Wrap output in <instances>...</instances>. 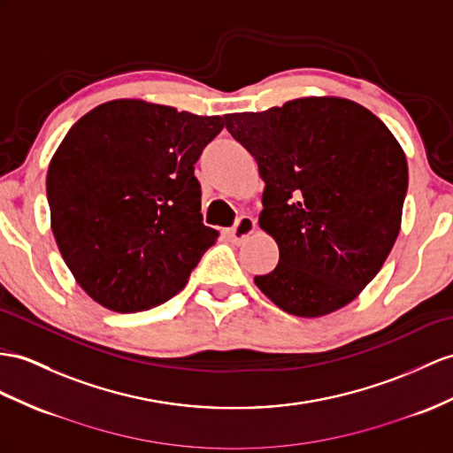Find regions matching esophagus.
I'll use <instances>...</instances> for the list:
<instances>
[{
    "label": "esophagus",
    "mask_w": 453,
    "mask_h": 453,
    "mask_svg": "<svg viewBox=\"0 0 453 453\" xmlns=\"http://www.w3.org/2000/svg\"><path fill=\"white\" fill-rule=\"evenodd\" d=\"M253 230H256V220H253L250 215H242L236 220V225L228 230V236L238 244V242H244Z\"/></svg>",
    "instance_id": "esophagus-1"
}]
</instances>
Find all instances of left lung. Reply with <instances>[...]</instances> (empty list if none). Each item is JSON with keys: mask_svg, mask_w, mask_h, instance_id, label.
I'll return each mask as SVG.
<instances>
[{"mask_svg": "<svg viewBox=\"0 0 453 453\" xmlns=\"http://www.w3.org/2000/svg\"><path fill=\"white\" fill-rule=\"evenodd\" d=\"M265 182L259 226L279 265L256 277L280 310L321 317L377 277L400 233L407 161L369 109L342 97H302L261 113L225 115Z\"/></svg>", "mask_w": 453, "mask_h": 453, "instance_id": "obj_1", "label": "left lung"}]
</instances>
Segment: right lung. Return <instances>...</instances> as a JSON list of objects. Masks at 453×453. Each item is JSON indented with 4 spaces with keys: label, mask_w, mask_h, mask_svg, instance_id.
<instances>
[{
    "label": "right lung",
    "mask_w": 453,
    "mask_h": 453,
    "mask_svg": "<svg viewBox=\"0 0 453 453\" xmlns=\"http://www.w3.org/2000/svg\"><path fill=\"white\" fill-rule=\"evenodd\" d=\"M225 128L140 99H115L76 120L50 163L51 230L82 290L119 313L167 302L217 230L203 225L194 165Z\"/></svg>",
    "instance_id": "obj_1"
}]
</instances>
